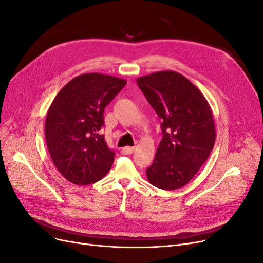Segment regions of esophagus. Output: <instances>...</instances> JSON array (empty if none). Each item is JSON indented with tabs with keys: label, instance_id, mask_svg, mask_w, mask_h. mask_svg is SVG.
I'll list each match as a JSON object with an SVG mask.
<instances>
[{
	"label": "esophagus",
	"instance_id": "34e87169",
	"mask_svg": "<svg viewBox=\"0 0 263 263\" xmlns=\"http://www.w3.org/2000/svg\"><path fill=\"white\" fill-rule=\"evenodd\" d=\"M135 151V147H124L122 149V153L124 155H132Z\"/></svg>",
	"mask_w": 263,
	"mask_h": 263
}]
</instances>
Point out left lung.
Instances as JSON below:
<instances>
[{
  "label": "left lung",
  "mask_w": 263,
  "mask_h": 263,
  "mask_svg": "<svg viewBox=\"0 0 263 263\" xmlns=\"http://www.w3.org/2000/svg\"><path fill=\"white\" fill-rule=\"evenodd\" d=\"M137 84L162 119L163 137L146 170L147 179L159 189H180L193 179L213 150L216 130L212 108L203 93L176 71L140 77Z\"/></svg>",
  "instance_id": "1"
}]
</instances>
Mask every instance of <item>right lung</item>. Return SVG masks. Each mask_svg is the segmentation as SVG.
I'll use <instances>...</instances> for the list:
<instances>
[{
  "label": "right lung",
  "instance_id": "obj_1",
  "mask_svg": "<svg viewBox=\"0 0 263 263\" xmlns=\"http://www.w3.org/2000/svg\"><path fill=\"white\" fill-rule=\"evenodd\" d=\"M121 78L84 73L70 80L47 112L45 136L55 168L66 180L87 185L106 176L114 162L100 130L104 109L126 85Z\"/></svg>",
  "mask_w": 263,
  "mask_h": 263
}]
</instances>
